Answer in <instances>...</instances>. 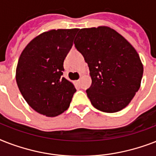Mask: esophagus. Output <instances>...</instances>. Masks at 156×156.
Returning a JSON list of instances; mask_svg holds the SVG:
<instances>
[{
    "label": "esophagus",
    "mask_w": 156,
    "mask_h": 156,
    "mask_svg": "<svg viewBox=\"0 0 156 156\" xmlns=\"http://www.w3.org/2000/svg\"><path fill=\"white\" fill-rule=\"evenodd\" d=\"M76 83H80V80H79V79H78V80L76 81Z\"/></svg>",
    "instance_id": "esophagus-1"
}]
</instances>
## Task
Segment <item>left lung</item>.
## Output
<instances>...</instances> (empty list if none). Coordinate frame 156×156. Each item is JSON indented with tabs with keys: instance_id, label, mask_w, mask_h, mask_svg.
Masks as SVG:
<instances>
[{
	"instance_id": "1",
	"label": "left lung",
	"mask_w": 156,
	"mask_h": 156,
	"mask_svg": "<svg viewBox=\"0 0 156 156\" xmlns=\"http://www.w3.org/2000/svg\"><path fill=\"white\" fill-rule=\"evenodd\" d=\"M87 63L90 103L104 112H116L128 105L140 88L143 66L134 48L108 27L83 28L74 40Z\"/></svg>"
}]
</instances>
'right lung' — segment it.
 <instances>
[{"label": "right lung", "mask_w": 156, "mask_h": 156, "mask_svg": "<svg viewBox=\"0 0 156 156\" xmlns=\"http://www.w3.org/2000/svg\"><path fill=\"white\" fill-rule=\"evenodd\" d=\"M78 29L44 32L28 44L18 59L16 82L21 94L35 111L56 116L68 109L76 89L62 77L64 60Z\"/></svg>", "instance_id": "obj_1"}]
</instances>
